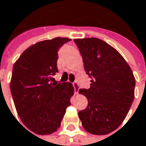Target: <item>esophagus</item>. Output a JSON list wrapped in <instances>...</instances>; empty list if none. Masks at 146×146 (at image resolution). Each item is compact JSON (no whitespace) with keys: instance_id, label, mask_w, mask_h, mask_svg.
I'll list each match as a JSON object with an SVG mask.
<instances>
[{"instance_id":"esophagus-1","label":"esophagus","mask_w":146,"mask_h":146,"mask_svg":"<svg viewBox=\"0 0 146 146\" xmlns=\"http://www.w3.org/2000/svg\"><path fill=\"white\" fill-rule=\"evenodd\" d=\"M73 87H74V88H75L76 94H78V91H79V84H78V82H77L76 81L73 82Z\"/></svg>"}]
</instances>
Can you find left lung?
<instances>
[{"mask_svg":"<svg viewBox=\"0 0 146 146\" xmlns=\"http://www.w3.org/2000/svg\"><path fill=\"white\" fill-rule=\"evenodd\" d=\"M84 70L92 79L88 89H80L88 101L80 110L84 129L96 135L115 130L124 121L134 99L135 78L123 57L98 38L75 39Z\"/></svg>","mask_w":146,"mask_h":146,"instance_id":"left-lung-1","label":"left lung"}]
</instances>
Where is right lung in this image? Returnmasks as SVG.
I'll use <instances>...</instances> for the list:
<instances>
[{"mask_svg":"<svg viewBox=\"0 0 146 146\" xmlns=\"http://www.w3.org/2000/svg\"><path fill=\"white\" fill-rule=\"evenodd\" d=\"M70 39L56 37L28 47L15 62L10 89L17 112L31 132L46 135L57 131L70 105L74 87L58 83V51Z\"/></svg>","mask_w":146,"mask_h":146,"instance_id":"add662e5","label":"right lung"}]
</instances>
